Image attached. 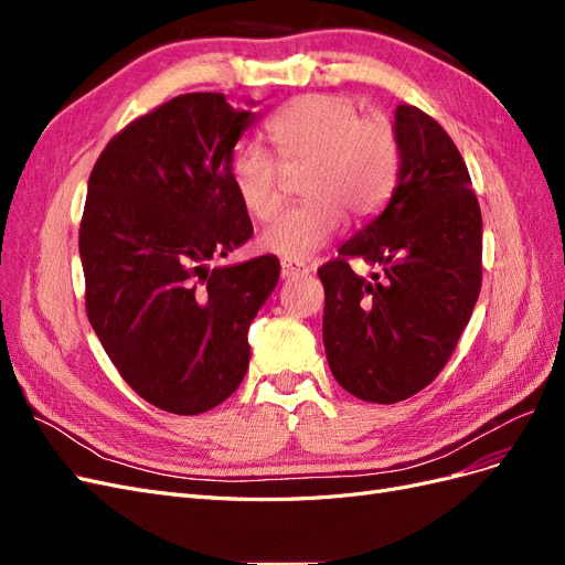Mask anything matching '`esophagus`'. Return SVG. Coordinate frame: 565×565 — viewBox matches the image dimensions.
Listing matches in <instances>:
<instances>
[{"instance_id": "1", "label": "esophagus", "mask_w": 565, "mask_h": 565, "mask_svg": "<svg viewBox=\"0 0 565 565\" xmlns=\"http://www.w3.org/2000/svg\"><path fill=\"white\" fill-rule=\"evenodd\" d=\"M280 270H282V278H295V276H306L309 273V268L301 266V264H292V262H285L280 264Z\"/></svg>"}]
</instances>
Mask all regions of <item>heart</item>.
<instances>
[{
	"instance_id": "1",
	"label": "heart",
	"mask_w": 565,
	"mask_h": 565,
	"mask_svg": "<svg viewBox=\"0 0 565 565\" xmlns=\"http://www.w3.org/2000/svg\"><path fill=\"white\" fill-rule=\"evenodd\" d=\"M289 167L309 164L301 181L299 207L282 210L256 237L262 252L285 262H306L328 247L344 224L377 214L396 185L401 146L393 125L382 115L361 117L351 98L309 94L289 100L266 122ZM228 179L243 210L268 218L280 202V164L254 143H241L231 156Z\"/></svg>"
}]
</instances>
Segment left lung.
Wrapping results in <instances>:
<instances>
[{
	"label": "left lung",
	"mask_w": 565,
	"mask_h": 565,
	"mask_svg": "<svg viewBox=\"0 0 565 565\" xmlns=\"http://www.w3.org/2000/svg\"><path fill=\"white\" fill-rule=\"evenodd\" d=\"M401 169L386 207L318 268L322 341L334 380L391 405L429 386L448 363L481 292L483 218L467 164L434 117L398 106ZM382 265L358 277L348 259Z\"/></svg>",
	"instance_id": "8db88e82"
}]
</instances>
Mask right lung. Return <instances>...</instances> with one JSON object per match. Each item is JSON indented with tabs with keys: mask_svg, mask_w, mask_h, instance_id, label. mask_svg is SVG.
<instances>
[{
	"mask_svg": "<svg viewBox=\"0 0 565 565\" xmlns=\"http://www.w3.org/2000/svg\"><path fill=\"white\" fill-rule=\"evenodd\" d=\"M252 106L177 96L119 131L89 177L87 316L122 380L164 413H207L241 386L247 330L280 278L270 254L212 266L254 233L228 179Z\"/></svg>",
	"mask_w": 565,
	"mask_h": 565,
	"instance_id": "right-lung-1",
	"label": "right lung"
}]
</instances>
